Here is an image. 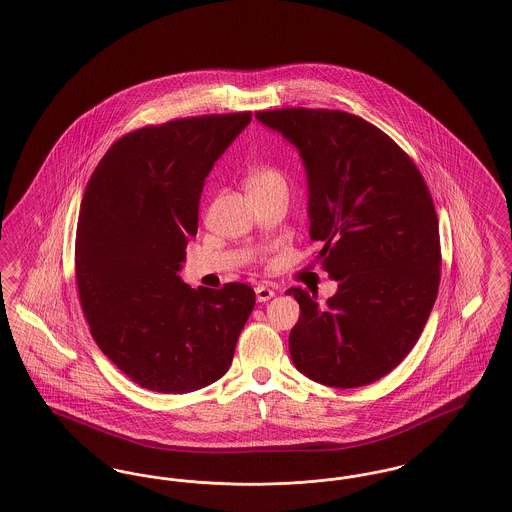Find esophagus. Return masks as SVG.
Returning a JSON list of instances; mask_svg holds the SVG:
<instances>
[{
    "mask_svg": "<svg viewBox=\"0 0 512 512\" xmlns=\"http://www.w3.org/2000/svg\"><path fill=\"white\" fill-rule=\"evenodd\" d=\"M255 293H257V301H259V303H265L268 299H272L276 292H274L272 288H268V286H257Z\"/></svg>",
    "mask_w": 512,
    "mask_h": 512,
    "instance_id": "34e87169",
    "label": "esophagus"
}]
</instances>
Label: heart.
I'll list each match as a JSON object with an SVG mask.
<instances>
[{
	"label": "heart",
	"mask_w": 512,
	"mask_h": 512,
	"mask_svg": "<svg viewBox=\"0 0 512 512\" xmlns=\"http://www.w3.org/2000/svg\"><path fill=\"white\" fill-rule=\"evenodd\" d=\"M278 188H288L284 172L270 165H253L245 174V190L247 194L251 192H268V190H278Z\"/></svg>",
	"instance_id": "obj_1"
}]
</instances>
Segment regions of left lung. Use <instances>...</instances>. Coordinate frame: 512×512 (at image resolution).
<instances>
[{
	"label": "left lung",
	"instance_id": "left-lung-1",
	"mask_svg": "<svg viewBox=\"0 0 512 512\" xmlns=\"http://www.w3.org/2000/svg\"><path fill=\"white\" fill-rule=\"evenodd\" d=\"M255 117L299 149L309 180L311 238L338 292L328 307L292 288L301 315L290 355L307 378L361 388L399 365L436 303V207L413 159L374 124L332 109L288 107Z\"/></svg>",
	"mask_w": 512,
	"mask_h": 512
}]
</instances>
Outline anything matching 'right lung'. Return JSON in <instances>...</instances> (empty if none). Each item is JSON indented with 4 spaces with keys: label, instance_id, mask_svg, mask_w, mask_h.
Wrapping results in <instances>:
<instances>
[{
    "label": "right lung",
    "instance_id": "obj_1",
    "mask_svg": "<svg viewBox=\"0 0 512 512\" xmlns=\"http://www.w3.org/2000/svg\"><path fill=\"white\" fill-rule=\"evenodd\" d=\"M249 121L240 111L132 130L88 180L74 245L80 307L103 355L146 390L217 382L255 307L247 284L194 290L178 276L203 182Z\"/></svg>",
    "mask_w": 512,
    "mask_h": 512
}]
</instances>
